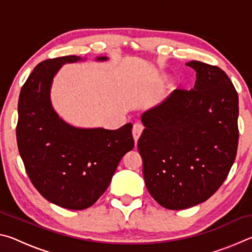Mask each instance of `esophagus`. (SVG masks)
I'll return each mask as SVG.
<instances>
[{
  "instance_id": "obj_1",
  "label": "esophagus",
  "mask_w": 252,
  "mask_h": 252,
  "mask_svg": "<svg viewBox=\"0 0 252 252\" xmlns=\"http://www.w3.org/2000/svg\"><path fill=\"white\" fill-rule=\"evenodd\" d=\"M143 131V126L140 125V123H135L133 126V129H132V134H133V138H134V141L136 142L140 138V135H141Z\"/></svg>"
}]
</instances>
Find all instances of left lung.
Here are the masks:
<instances>
[{
	"label": "left lung",
	"instance_id": "8db88e82",
	"mask_svg": "<svg viewBox=\"0 0 252 252\" xmlns=\"http://www.w3.org/2000/svg\"><path fill=\"white\" fill-rule=\"evenodd\" d=\"M197 72L192 90L177 89L142 114L138 141L143 178L152 198L170 210L208 200L236 159L239 99L218 66L187 63Z\"/></svg>",
	"mask_w": 252,
	"mask_h": 252
}]
</instances>
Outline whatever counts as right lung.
I'll return each mask as SVG.
<instances>
[{
    "instance_id": "obj_1",
    "label": "right lung",
    "mask_w": 252,
    "mask_h": 252,
    "mask_svg": "<svg viewBox=\"0 0 252 252\" xmlns=\"http://www.w3.org/2000/svg\"><path fill=\"white\" fill-rule=\"evenodd\" d=\"M80 60L67 55L34 67L21 89L16 126L19 152L33 186L48 201L71 210L91 207L109 187L122 157L134 147L131 123L118 130L81 129L53 110L54 75L63 64Z\"/></svg>"
}]
</instances>
